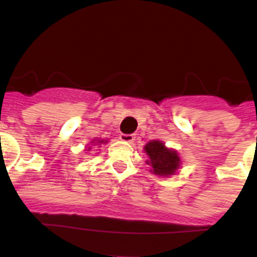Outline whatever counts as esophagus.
<instances>
[{"label": "esophagus", "instance_id": "esophagus-1", "mask_svg": "<svg viewBox=\"0 0 257 257\" xmlns=\"http://www.w3.org/2000/svg\"><path fill=\"white\" fill-rule=\"evenodd\" d=\"M119 139L124 143H133L134 140H135V135H133V134H130V135H127V134H121V135H119Z\"/></svg>", "mask_w": 257, "mask_h": 257}]
</instances>
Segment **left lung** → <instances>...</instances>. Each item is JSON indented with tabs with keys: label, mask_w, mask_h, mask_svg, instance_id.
<instances>
[{
	"label": "left lung",
	"mask_w": 257,
	"mask_h": 257,
	"mask_svg": "<svg viewBox=\"0 0 257 257\" xmlns=\"http://www.w3.org/2000/svg\"><path fill=\"white\" fill-rule=\"evenodd\" d=\"M145 153L148 154V165L152 166L151 171L160 176H170L175 175L180 167V157L174 149L165 147V143L160 140H153L145 145Z\"/></svg>",
	"instance_id": "1"
}]
</instances>
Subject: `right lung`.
<instances>
[{"label":"right lung","mask_w":257,"mask_h":257,"mask_svg":"<svg viewBox=\"0 0 257 257\" xmlns=\"http://www.w3.org/2000/svg\"><path fill=\"white\" fill-rule=\"evenodd\" d=\"M92 144H94V145H100V144H105V143L106 142H104V140H92ZM91 149H92V147H88V148H87V152H90V151H91Z\"/></svg>","instance_id":"add662e5"}]
</instances>
